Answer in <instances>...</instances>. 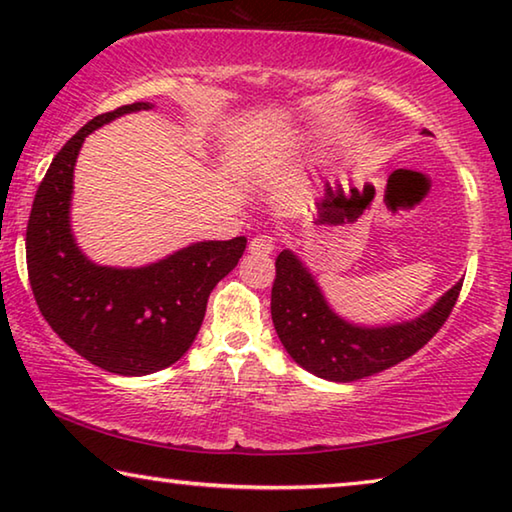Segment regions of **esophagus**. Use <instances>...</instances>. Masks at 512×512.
I'll return each mask as SVG.
<instances>
[{
  "label": "esophagus",
  "mask_w": 512,
  "mask_h": 512,
  "mask_svg": "<svg viewBox=\"0 0 512 512\" xmlns=\"http://www.w3.org/2000/svg\"><path fill=\"white\" fill-rule=\"evenodd\" d=\"M248 250L255 255H271L275 250V237L273 235H257L250 239Z\"/></svg>",
  "instance_id": "1"
}]
</instances>
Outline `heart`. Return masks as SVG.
Instances as JSON below:
<instances>
[{"instance_id":"heart-1","label":"heart","mask_w":512,"mask_h":512,"mask_svg":"<svg viewBox=\"0 0 512 512\" xmlns=\"http://www.w3.org/2000/svg\"><path fill=\"white\" fill-rule=\"evenodd\" d=\"M277 153H280V146H273V149H271V155H277Z\"/></svg>"}]
</instances>
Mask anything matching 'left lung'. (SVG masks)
<instances>
[{"label":"left lung","mask_w":512,"mask_h":512,"mask_svg":"<svg viewBox=\"0 0 512 512\" xmlns=\"http://www.w3.org/2000/svg\"><path fill=\"white\" fill-rule=\"evenodd\" d=\"M461 287L463 282H456L436 305L413 320L359 327L336 316L298 255L282 250L275 259L271 316L284 350L298 366L329 381H357L424 348L452 314Z\"/></svg>","instance_id":"left-lung-1"}]
</instances>
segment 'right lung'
Segmentation results:
<instances>
[{"label": "right lung", "instance_id": "1", "mask_svg": "<svg viewBox=\"0 0 512 512\" xmlns=\"http://www.w3.org/2000/svg\"><path fill=\"white\" fill-rule=\"evenodd\" d=\"M137 101L88 121L51 160L27 225V268L40 314L69 348L94 366L142 377L176 363L203 325L207 298L246 250V237L198 241L142 268L90 262L69 225L74 164L92 131Z\"/></svg>", "mask_w": 512, "mask_h": 512}]
</instances>
